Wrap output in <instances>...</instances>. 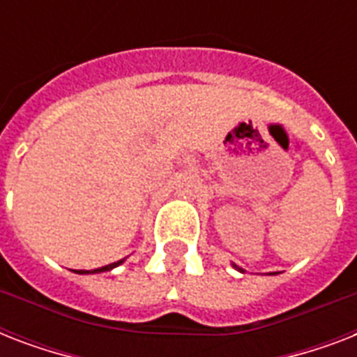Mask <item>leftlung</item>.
Segmentation results:
<instances>
[{
    "instance_id": "8db88e82",
    "label": "left lung",
    "mask_w": 357,
    "mask_h": 357,
    "mask_svg": "<svg viewBox=\"0 0 357 357\" xmlns=\"http://www.w3.org/2000/svg\"><path fill=\"white\" fill-rule=\"evenodd\" d=\"M235 266V268H237V271H241V272H243V268H238V266L237 265H234Z\"/></svg>"
}]
</instances>
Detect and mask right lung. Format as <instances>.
Here are the masks:
<instances>
[{
    "label": "right lung",
    "mask_w": 357,
    "mask_h": 357,
    "mask_svg": "<svg viewBox=\"0 0 357 357\" xmlns=\"http://www.w3.org/2000/svg\"><path fill=\"white\" fill-rule=\"evenodd\" d=\"M122 263H123V259H120V261H116V263H111V265L102 266V268H94V271H74V272H77V274H98V272H107V271H113L114 266L122 265Z\"/></svg>",
    "instance_id": "obj_1"
}]
</instances>
